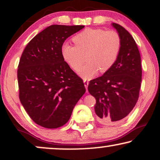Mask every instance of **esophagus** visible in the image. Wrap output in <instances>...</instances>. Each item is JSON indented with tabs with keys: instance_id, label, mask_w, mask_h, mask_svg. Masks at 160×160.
<instances>
[{
	"instance_id": "34e87169",
	"label": "esophagus",
	"mask_w": 160,
	"mask_h": 160,
	"mask_svg": "<svg viewBox=\"0 0 160 160\" xmlns=\"http://www.w3.org/2000/svg\"><path fill=\"white\" fill-rule=\"evenodd\" d=\"M84 87L85 88L87 89V87H88V85H89V82H87L86 80H84Z\"/></svg>"
}]
</instances>
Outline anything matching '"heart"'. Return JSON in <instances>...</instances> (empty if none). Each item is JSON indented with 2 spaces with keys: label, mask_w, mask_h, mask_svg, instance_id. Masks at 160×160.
Returning <instances> with one entry per match:
<instances>
[{
  "label": "heart",
  "mask_w": 160,
  "mask_h": 160,
  "mask_svg": "<svg viewBox=\"0 0 160 160\" xmlns=\"http://www.w3.org/2000/svg\"><path fill=\"white\" fill-rule=\"evenodd\" d=\"M76 46L65 43L62 47L63 60L77 71L85 62L88 63L78 72L84 79H90L100 71L106 73L112 68L119 58L122 41L114 30L87 28L73 38Z\"/></svg>",
  "instance_id": "1"
}]
</instances>
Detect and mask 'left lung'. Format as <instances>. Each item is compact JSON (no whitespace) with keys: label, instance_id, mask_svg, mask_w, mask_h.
Instances as JSON below:
<instances>
[{"label":"left lung","instance_id":"left-lung-1","mask_svg":"<svg viewBox=\"0 0 160 160\" xmlns=\"http://www.w3.org/2000/svg\"><path fill=\"white\" fill-rule=\"evenodd\" d=\"M122 41L119 58L112 68L89 82V92L96 99L95 111L100 123L113 125L122 122L138 101L142 80L141 55L128 30L111 23Z\"/></svg>","mask_w":160,"mask_h":160}]
</instances>
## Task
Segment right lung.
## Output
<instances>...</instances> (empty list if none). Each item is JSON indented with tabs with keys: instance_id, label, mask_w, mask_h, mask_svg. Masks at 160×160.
Listing matches in <instances>:
<instances>
[{
	"instance_id": "right-lung-1",
	"label": "right lung",
	"mask_w": 160,
	"mask_h": 160,
	"mask_svg": "<svg viewBox=\"0 0 160 160\" xmlns=\"http://www.w3.org/2000/svg\"><path fill=\"white\" fill-rule=\"evenodd\" d=\"M84 25L49 26L26 46L18 65L19 100L32 121L54 129L66 124L85 93L84 83L65 62L62 47Z\"/></svg>"
}]
</instances>
